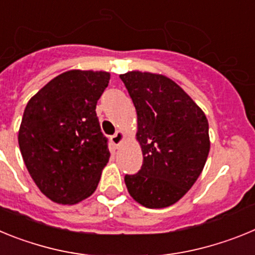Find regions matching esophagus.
Masks as SVG:
<instances>
[{
  "instance_id": "1",
  "label": "esophagus",
  "mask_w": 255,
  "mask_h": 255,
  "mask_svg": "<svg viewBox=\"0 0 255 255\" xmlns=\"http://www.w3.org/2000/svg\"><path fill=\"white\" fill-rule=\"evenodd\" d=\"M126 138V134L124 131H121V130H119V131L116 132L115 135H112L111 136V141L112 144H114L115 147H119L121 143H123L124 140H125Z\"/></svg>"
}]
</instances>
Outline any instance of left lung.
<instances>
[{"label": "left lung", "mask_w": 255, "mask_h": 255, "mask_svg": "<svg viewBox=\"0 0 255 255\" xmlns=\"http://www.w3.org/2000/svg\"><path fill=\"white\" fill-rule=\"evenodd\" d=\"M120 78L136 110V140L143 152L139 172L125 176L126 188L147 208L170 207L203 171L211 148L208 120L167 76L129 71Z\"/></svg>", "instance_id": "left-lung-1"}]
</instances>
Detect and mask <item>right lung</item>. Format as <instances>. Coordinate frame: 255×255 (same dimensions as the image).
<instances>
[{
  "label": "right lung",
  "instance_id": "obj_1",
  "mask_svg": "<svg viewBox=\"0 0 255 255\" xmlns=\"http://www.w3.org/2000/svg\"><path fill=\"white\" fill-rule=\"evenodd\" d=\"M107 71L69 70L31 97L20 124L22 159L35 185L58 204H76L96 191L110 159L96 114Z\"/></svg>",
  "mask_w": 255,
  "mask_h": 255
}]
</instances>
